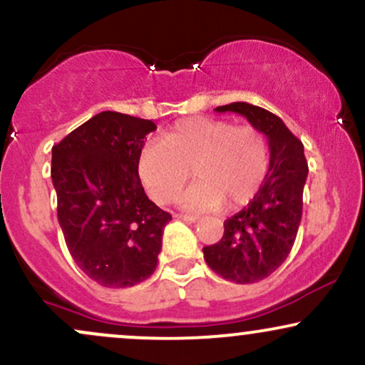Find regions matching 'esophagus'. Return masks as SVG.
Instances as JSON below:
<instances>
[{
	"mask_svg": "<svg viewBox=\"0 0 365 365\" xmlns=\"http://www.w3.org/2000/svg\"><path fill=\"white\" fill-rule=\"evenodd\" d=\"M175 217H178V220L182 221H187V223H195L197 221V216H190V215H175Z\"/></svg>",
	"mask_w": 365,
	"mask_h": 365,
	"instance_id": "34e87169",
	"label": "esophagus"
}]
</instances>
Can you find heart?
<instances>
[{
	"mask_svg": "<svg viewBox=\"0 0 365 365\" xmlns=\"http://www.w3.org/2000/svg\"><path fill=\"white\" fill-rule=\"evenodd\" d=\"M194 171L197 183L180 199L188 211H237L261 190L269 170V145L252 125L185 118L165 130L161 142L140 150L139 175L159 204L177 199Z\"/></svg>",
	"mask_w": 365,
	"mask_h": 365,
	"instance_id": "obj_1",
	"label": "heart"
}]
</instances>
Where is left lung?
<instances>
[{
    "mask_svg": "<svg viewBox=\"0 0 365 365\" xmlns=\"http://www.w3.org/2000/svg\"><path fill=\"white\" fill-rule=\"evenodd\" d=\"M217 113H238L266 135L271 159L261 190L247 207L225 221V233L204 247V259L215 273L233 283H257L273 274L290 254L300 220L307 180L304 144L279 116L249 103L217 106Z\"/></svg>",
    "mask_w": 365,
    "mask_h": 365,
    "instance_id": "left-lung-1",
    "label": "left lung"
}]
</instances>
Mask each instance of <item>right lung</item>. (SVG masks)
Instances as JSON below:
<instances>
[{
  "instance_id": "1",
  "label": "right lung",
  "mask_w": 365,
  "mask_h": 365,
  "mask_svg": "<svg viewBox=\"0 0 365 365\" xmlns=\"http://www.w3.org/2000/svg\"><path fill=\"white\" fill-rule=\"evenodd\" d=\"M154 121L103 111L53 145L58 223L75 264L108 288L144 282L158 266L170 212L145 195L139 156Z\"/></svg>"
}]
</instances>
